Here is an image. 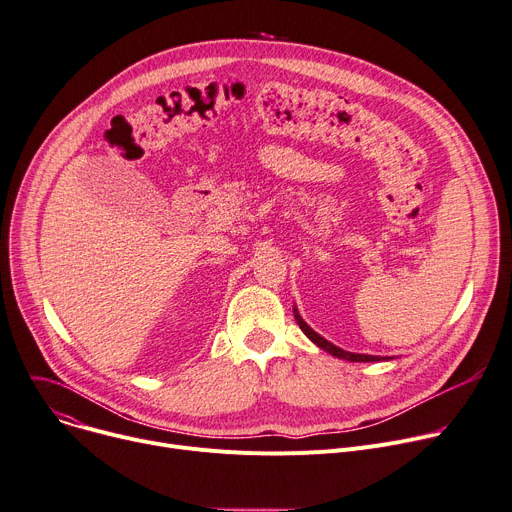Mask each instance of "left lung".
I'll return each mask as SVG.
<instances>
[{
	"label": "left lung",
	"mask_w": 512,
	"mask_h": 512,
	"mask_svg": "<svg viewBox=\"0 0 512 512\" xmlns=\"http://www.w3.org/2000/svg\"><path fill=\"white\" fill-rule=\"evenodd\" d=\"M293 313H295V322L299 324V328L303 330V334L316 344V346H320L322 350H326V352H330L332 357H338V359H344V361H350V363H377V361H387L389 357H373V355H359V352H348V350H342V348H338L336 344H332V342H328L324 336H320L316 330H311L305 322H303V318L299 316V311H297V307H293Z\"/></svg>",
	"instance_id": "left-lung-1"
}]
</instances>
